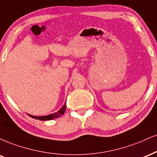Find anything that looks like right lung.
I'll return each mask as SVG.
<instances>
[{"mask_svg": "<svg viewBox=\"0 0 157 157\" xmlns=\"http://www.w3.org/2000/svg\"><path fill=\"white\" fill-rule=\"evenodd\" d=\"M65 109H66V103L58 112H55V113L53 114H51V115H45V116H39V117L38 116H33L31 115H29L32 117V118L40 120V121H50V120H53L54 118H58V117H59L61 115H62L64 113Z\"/></svg>", "mask_w": 157, "mask_h": 157, "instance_id": "right-lung-1", "label": "right lung"}]
</instances>
